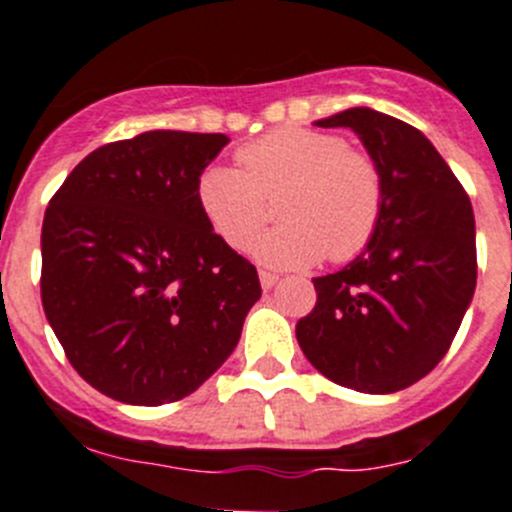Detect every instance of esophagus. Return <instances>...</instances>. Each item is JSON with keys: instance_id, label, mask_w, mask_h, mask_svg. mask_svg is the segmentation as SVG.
<instances>
[{"instance_id": "obj_1", "label": "esophagus", "mask_w": 512, "mask_h": 512, "mask_svg": "<svg viewBox=\"0 0 512 512\" xmlns=\"http://www.w3.org/2000/svg\"><path fill=\"white\" fill-rule=\"evenodd\" d=\"M278 275H275V272H267V270H260V285L265 290H270V288H275V285H278Z\"/></svg>"}]
</instances>
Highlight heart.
I'll use <instances>...</instances> for the list:
<instances>
[{
	"mask_svg": "<svg viewBox=\"0 0 512 512\" xmlns=\"http://www.w3.org/2000/svg\"><path fill=\"white\" fill-rule=\"evenodd\" d=\"M242 169L214 164L199 176V207L232 250H247L280 199L283 224L262 234V265L308 267L346 262L374 240L384 217L386 184L379 161L348 146L341 133L285 126L237 151Z\"/></svg>",
	"mask_w": 512,
	"mask_h": 512,
	"instance_id": "heart-1",
	"label": "heart"
}]
</instances>
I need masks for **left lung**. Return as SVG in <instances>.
Instances as JSON below:
<instances>
[{
	"instance_id": "left-lung-1",
	"label": "left lung",
	"mask_w": 512,
	"mask_h": 512,
	"mask_svg": "<svg viewBox=\"0 0 512 512\" xmlns=\"http://www.w3.org/2000/svg\"><path fill=\"white\" fill-rule=\"evenodd\" d=\"M353 128L384 171V217L361 255L315 278L300 348L333 384L391 394L424 379L450 351L477 283L467 191L422 131L371 108L323 118Z\"/></svg>"
}]
</instances>
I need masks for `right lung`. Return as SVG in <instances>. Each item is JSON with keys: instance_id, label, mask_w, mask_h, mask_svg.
I'll list each match as a JSON object with an SVG mask.
<instances>
[{"instance_id": "obj_1", "label": "right lung", "mask_w": 512, "mask_h": 512, "mask_svg": "<svg viewBox=\"0 0 512 512\" xmlns=\"http://www.w3.org/2000/svg\"><path fill=\"white\" fill-rule=\"evenodd\" d=\"M222 133L105 143L62 181L42 222V308L100 394L159 407L227 361L262 288L199 207Z\"/></svg>"}]
</instances>
